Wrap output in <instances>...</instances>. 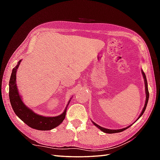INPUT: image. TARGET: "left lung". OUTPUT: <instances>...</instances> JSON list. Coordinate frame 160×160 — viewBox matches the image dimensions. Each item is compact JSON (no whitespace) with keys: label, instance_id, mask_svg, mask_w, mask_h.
Listing matches in <instances>:
<instances>
[{"label":"left lung","instance_id":"8db88e82","mask_svg":"<svg viewBox=\"0 0 160 160\" xmlns=\"http://www.w3.org/2000/svg\"><path fill=\"white\" fill-rule=\"evenodd\" d=\"M142 75H143V78H144V80L145 91H146V101H145L144 107V108H143V109H142V113H140V116L138 117V119L140 118L142 115H143L144 112V111H145V109H146V108H147V103H148V98H149V92H148V84H147V78H146V75H145V73H144V71H142ZM92 122H93V124L95 126H96V127H97L98 128L100 129V130H101L102 131L106 132V133H116V132H122V131H123L126 130V129H127L128 128H129V127H130L131 126V125H130V126H128V127H127L124 128H121V129H116V130H111V129H108V128H105L102 127H100V126L98 125L97 124L95 123V122H93V121H92Z\"/></svg>","mask_w":160,"mask_h":160}]
</instances>
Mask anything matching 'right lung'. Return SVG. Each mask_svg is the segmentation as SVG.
Masks as SVG:
<instances>
[{"label":"right lung","instance_id":"obj_1","mask_svg":"<svg viewBox=\"0 0 160 160\" xmlns=\"http://www.w3.org/2000/svg\"><path fill=\"white\" fill-rule=\"evenodd\" d=\"M21 60H19L18 64L13 68L10 77L9 84V96L10 103L16 115L20 120L28 125L29 127L40 131H48L59 126L65 118L67 108L70 100L68 102L64 112L56 117H45L36 114L32 109L25 106L22 101L18 88L16 86V71L18 69Z\"/></svg>","mask_w":160,"mask_h":160}]
</instances>
